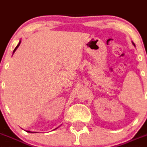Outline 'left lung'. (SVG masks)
Returning a JSON list of instances; mask_svg holds the SVG:
<instances>
[{"label": "left lung", "mask_w": 147, "mask_h": 147, "mask_svg": "<svg viewBox=\"0 0 147 147\" xmlns=\"http://www.w3.org/2000/svg\"><path fill=\"white\" fill-rule=\"evenodd\" d=\"M133 44H134V46H135V44H134V42H133Z\"/></svg>", "instance_id": "8db88e82"}]
</instances>
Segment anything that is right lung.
I'll list each match as a JSON object with an SVG mask.
<instances>
[{"label":"right lung","mask_w":147,"mask_h":147,"mask_svg":"<svg viewBox=\"0 0 147 147\" xmlns=\"http://www.w3.org/2000/svg\"><path fill=\"white\" fill-rule=\"evenodd\" d=\"M20 43H21V40L20 41V42H19V44H18L17 46H16V47L14 49V50H13V53H14L15 51H16V49H17V48L19 47V46H20ZM57 128H56V129H57ZM27 132H28V133H36V132H31V131H27Z\"/></svg>","instance_id":"right-lung-1"}]
</instances>
